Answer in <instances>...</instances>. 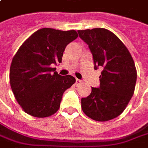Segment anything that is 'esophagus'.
Wrapping results in <instances>:
<instances>
[{"mask_svg":"<svg viewBox=\"0 0 148 148\" xmlns=\"http://www.w3.org/2000/svg\"><path fill=\"white\" fill-rule=\"evenodd\" d=\"M82 82H83V81H82L81 80H79V79H76V84H80L81 83H82Z\"/></svg>","mask_w":148,"mask_h":148,"instance_id":"obj_1","label":"esophagus"}]
</instances>
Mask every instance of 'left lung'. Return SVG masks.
<instances>
[{
  "label": "left lung",
  "instance_id": "8db88e82",
  "mask_svg": "<svg viewBox=\"0 0 148 148\" xmlns=\"http://www.w3.org/2000/svg\"><path fill=\"white\" fill-rule=\"evenodd\" d=\"M87 43L94 61V68L102 67L100 85L81 99L82 110L99 122L115 119L123 113L134 94L137 72L131 55L123 42L103 28L78 30Z\"/></svg>",
  "mask_w": 148,
  "mask_h": 148
}]
</instances>
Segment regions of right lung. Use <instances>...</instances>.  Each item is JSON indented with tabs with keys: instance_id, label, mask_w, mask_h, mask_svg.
<instances>
[{
	"instance_id": "right-lung-1",
	"label": "right lung",
	"mask_w": 148,
	"mask_h": 148,
	"mask_svg": "<svg viewBox=\"0 0 148 148\" xmlns=\"http://www.w3.org/2000/svg\"><path fill=\"white\" fill-rule=\"evenodd\" d=\"M77 37L76 30L42 28L18 49L10 66V86L28 114L45 118L59 110L64 91L76 79L70 75H59L51 66L62 62L67 45Z\"/></svg>"
}]
</instances>
